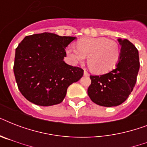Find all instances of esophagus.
I'll list each match as a JSON object with an SVG mask.
<instances>
[{"mask_svg": "<svg viewBox=\"0 0 147 147\" xmlns=\"http://www.w3.org/2000/svg\"><path fill=\"white\" fill-rule=\"evenodd\" d=\"M84 76H89L90 75H89V73H88V72L86 71V70H84Z\"/></svg>", "mask_w": 147, "mask_h": 147, "instance_id": "obj_1", "label": "esophagus"}]
</instances>
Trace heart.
Masks as SVG:
<instances>
[{
	"mask_svg": "<svg viewBox=\"0 0 147 147\" xmlns=\"http://www.w3.org/2000/svg\"><path fill=\"white\" fill-rule=\"evenodd\" d=\"M69 46L65 53L72 64L82 63L88 56V62L93 72L105 74L116 67L121 58L118 43L106 37H85Z\"/></svg>",
	"mask_w": 147,
	"mask_h": 147,
	"instance_id": "b5f03b06",
	"label": "heart"
}]
</instances>
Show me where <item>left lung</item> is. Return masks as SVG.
<instances>
[{"instance_id": "1", "label": "left lung", "mask_w": 147, "mask_h": 147, "mask_svg": "<svg viewBox=\"0 0 147 147\" xmlns=\"http://www.w3.org/2000/svg\"><path fill=\"white\" fill-rule=\"evenodd\" d=\"M121 58L116 69L101 76H91L88 94L94 103L114 107L124 102L134 89L140 69L139 53L127 40L118 39Z\"/></svg>"}]
</instances>
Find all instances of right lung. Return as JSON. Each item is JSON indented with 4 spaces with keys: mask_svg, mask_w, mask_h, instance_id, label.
Instances as JSON below:
<instances>
[{
    "mask_svg": "<svg viewBox=\"0 0 147 147\" xmlns=\"http://www.w3.org/2000/svg\"><path fill=\"white\" fill-rule=\"evenodd\" d=\"M76 37L43 33L26 36L15 52L13 72L20 92L40 106L59 104L67 88L83 76L84 70L63 61L65 47Z\"/></svg>",
    "mask_w": 147,
    "mask_h": 147,
    "instance_id": "right-lung-1",
    "label": "right lung"
}]
</instances>
